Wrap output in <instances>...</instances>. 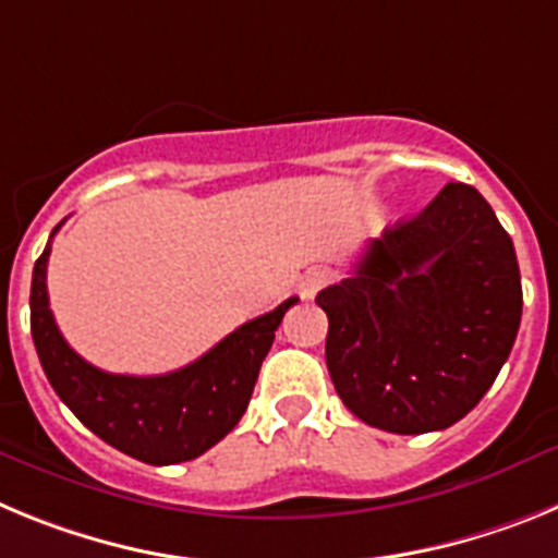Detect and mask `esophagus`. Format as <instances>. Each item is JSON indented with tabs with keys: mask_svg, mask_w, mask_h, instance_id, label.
I'll use <instances>...</instances> for the list:
<instances>
[{
	"mask_svg": "<svg viewBox=\"0 0 558 558\" xmlns=\"http://www.w3.org/2000/svg\"><path fill=\"white\" fill-rule=\"evenodd\" d=\"M327 284H329L327 270L313 268V270H307L302 279H299V284H295V288H299V295H302V299H315V293L327 288Z\"/></svg>",
	"mask_w": 558,
	"mask_h": 558,
	"instance_id": "obj_1",
	"label": "esophagus"
}]
</instances>
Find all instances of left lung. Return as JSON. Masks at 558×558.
Here are the masks:
<instances>
[{"label":"left lung","mask_w":558,"mask_h":558,"mask_svg":"<svg viewBox=\"0 0 558 558\" xmlns=\"http://www.w3.org/2000/svg\"><path fill=\"white\" fill-rule=\"evenodd\" d=\"M343 405L399 436L445 430L489 391L514 347V243L475 186L447 184L372 240L352 276L315 295Z\"/></svg>","instance_id":"8db88e82"}]
</instances>
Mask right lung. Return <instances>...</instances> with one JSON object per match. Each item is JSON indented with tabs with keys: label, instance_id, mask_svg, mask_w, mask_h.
<instances>
[{
	"label": "right lung",
	"instance_id": "obj_1",
	"mask_svg": "<svg viewBox=\"0 0 558 558\" xmlns=\"http://www.w3.org/2000/svg\"><path fill=\"white\" fill-rule=\"evenodd\" d=\"M61 226L52 229L49 240ZM47 263L49 243L36 259L29 288V329L49 386L106 445L153 466L192 461L234 430L248 408L276 329L299 302L293 295L236 327L218 347L179 372L159 377L108 374L86 363L63 340L49 310Z\"/></svg>",
	"mask_w": 558,
	"mask_h": 558
}]
</instances>
